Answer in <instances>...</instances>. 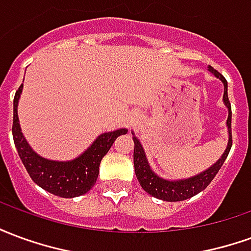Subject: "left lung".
Here are the masks:
<instances>
[{
    "label": "left lung",
    "mask_w": 251,
    "mask_h": 251,
    "mask_svg": "<svg viewBox=\"0 0 251 251\" xmlns=\"http://www.w3.org/2000/svg\"><path fill=\"white\" fill-rule=\"evenodd\" d=\"M208 71L215 75L222 83H223V103L227 107L228 111V117H227V131H228V141H227V147L225 152L221 156V158L211 165L210 168H207L203 172L191 176L188 179H180V180H168L160 177L157 174L153 172L152 167L149 165L145 151L142 148L141 142L137 138L136 134L131 131L133 134V141H134V154H133V160H134V171H136V176L142 189L152 195L157 199L165 200V201H180V200H185L192 198L195 195L201 192L203 189L210 184L212 179L215 177L216 174L219 172L222 165L225 163V160L228 156V152L231 149L232 140H231V104L228 100V95H227V80L225 76L219 74V72L214 70L212 67L208 66Z\"/></svg>",
    "instance_id": "left-lung-1"
}]
</instances>
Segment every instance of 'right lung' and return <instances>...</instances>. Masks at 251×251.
<instances>
[{"label": "right lung", "mask_w": 251, "mask_h": 251, "mask_svg": "<svg viewBox=\"0 0 251 251\" xmlns=\"http://www.w3.org/2000/svg\"><path fill=\"white\" fill-rule=\"evenodd\" d=\"M23 93V84L16 91L13 100V133L14 145L21 161L29 174L30 179L36 184L51 194L60 198H76L84 195L93 188L99 175V164L109 152L117 137L127 133V129L102 133L95 138L90 147L74 160L68 161H56L41 157L40 154L30 148L20 126L19 100Z\"/></svg>", "instance_id": "right-lung-1"}]
</instances>
